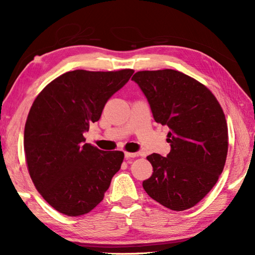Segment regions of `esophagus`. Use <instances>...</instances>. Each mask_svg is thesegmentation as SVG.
I'll return each instance as SVG.
<instances>
[{"mask_svg": "<svg viewBox=\"0 0 255 255\" xmlns=\"http://www.w3.org/2000/svg\"><path fill=\"white\" fill-rule=\"evenodd\" d=\"M137 154L136 153H129V152H125V158L129 159V158H133L136 157Z\"/></svg>", "mask_w": 255, "mask_h": 255, "instance_id": "obj_1", "label": "esophagus"}]
</instances>
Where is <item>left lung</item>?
Instances as JSON below:
<instances>
[{"label":"left lung","mask_w":255,"mask_h":255,"mask_svg":"<svg viewBox=\"0 0 255 255\" xmlns=\"http://www.w3.org/2000/svg\"><path fill=\"white\" fill-rule=\"evenodd\" d=\"M131 80L147 98L155 122L170 128V153L148 155L153 174L143 188L171 210L192 208L214 188L225 166V114L207 86L179 71H139Z\"/></svg>","instance_id":"8db88e82"}]
</instances>
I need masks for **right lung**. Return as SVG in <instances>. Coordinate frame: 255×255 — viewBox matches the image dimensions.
Segmentation results:
<instances>
[{
    "instance_id": "add662e5",
    "label": "right lung",
    "mask_w": 255,
    "mask_h": 255,
    "mask_svg": "<svg viewBox=\"0 0 255 255\" xmlns=\"http://www.w3.org/2000/svg\"><path fill=\"white\" fill-rule=\"evenodd\" d=\"M133 70L64 73L34 99L24 126L23 146L34 187L54 209L71 217L100 204L125 155L84 143V131L101 117L107 101Z\"/></svg>"
}]
</instances>
